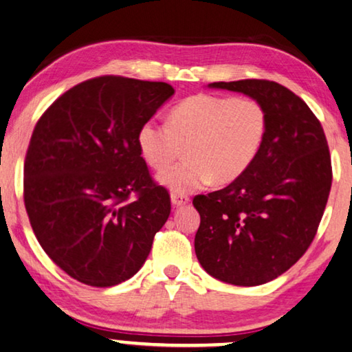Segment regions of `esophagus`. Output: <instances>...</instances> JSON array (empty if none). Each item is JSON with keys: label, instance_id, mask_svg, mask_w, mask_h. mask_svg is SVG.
<instances>
[{"label": "esophagus", "instance_id": "1", "mask_svg": "<svg viewBox=\"0 0 352 352\" xmlns=\"http://www.w3.org/2000/svg\"><path fill=\"white\" fill-rule=\"evenodd\" d=\"M170 202L174 207H182V206H186L188 202H190V197L186 196V194H178V192H172L170 196Z\"/></svg>", "mask_w": 352, "mask_h": 352}]
</instances>
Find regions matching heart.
Wrapping results in <instances>:
<instances>
[{
  "label": "heart",
  "instance_id": "1",
  "mask_svg": "<svg viewBox=\"0 0 352 352\" xmlns=\"http://www.w3.org/2000/svg\"><path fill=\"white\" fill-rule=\"evenodd\" d=\"M267 133V112L253 98L194 94L170 110L169 123L146 120L138 131L144 161L164 169L185 145L186 160L161 172L158 180L172 192L229 185L258 156Z\"/></svg>",
  "mask_w": 352,
  "mask_h": 352
}]
</instances>
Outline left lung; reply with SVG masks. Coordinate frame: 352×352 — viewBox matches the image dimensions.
<instances>
[{
    "label": "left lung",
    "mask_w": 352,
    "mask_h": 352,
    "mask_svg": "<svg viewBox=\"0 0 352 352\" xmlns=\"http://www.w3.org/2000/svg\"><path fill=\"white\" fill-rule=\"evenodd\" d=\"M208 88L259 101L267 133L242 177L192 199L201 214L194 250L217 280L264 285L291 269L316 235L332 186L326 134L305 101L276 82L246 78Z\"/></svg>",
    "instance_id": "1"
}]
</instances>
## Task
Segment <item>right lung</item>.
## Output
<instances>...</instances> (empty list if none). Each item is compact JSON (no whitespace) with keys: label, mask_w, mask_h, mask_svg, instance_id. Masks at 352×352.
Returning <instances> with one entry per match:
<instances>
[{"label":"right lung","mask_w":352,"mask_h":352,"mask_svg":"<svg viewBox=\"0 0 352 352\" xmlns=\"http://www.w3.org/2000/svg\"><path fill=\"white\" fill-rule=\"evenodd\" d=\"M174 93L164 82L90 78L34 126L23 169L26 213L42 250L83 285L109 287L138 274L169 218V192L151 178L138 131Z\"/></svg>","instance_id":"right-lung-1"}]
</instances>
